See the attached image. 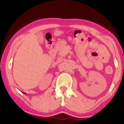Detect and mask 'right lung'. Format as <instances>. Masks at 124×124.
I'll use <instances>...</instances> for the list:
<instances>
[{"instance_id":"1","label":"right lung","mask_w":124,"mask_h":124,"mask_svg":"<svg viewBox=\"0 0 124 124\" xmlns=\"http://www.w3.org/2000/svg\"><path fill=\"white\" fill-rule=\"evenodd\" d=\"M23 94H26V93H23Z\"/></svg>"}]
</instances>
